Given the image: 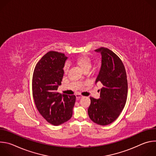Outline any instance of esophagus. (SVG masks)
I'll return each instance as SVG.
<instances>
[{
    "label": "esophagus",
    "mask_w": 156,
    "mask_h": 156,
    "mask_svg": "<svg viewBox=\"0 0 156 156\" xmlns=\"http://www.w3.org/2000/svg\"><path fill=\"white\" fill-rule=\"evenodd\" d=\"M82 97H83V96H81V95H80V94H76V98L77 99H80Z\"/></svg>",
    "instance_id": "esophagus-1"
}]
</instances>
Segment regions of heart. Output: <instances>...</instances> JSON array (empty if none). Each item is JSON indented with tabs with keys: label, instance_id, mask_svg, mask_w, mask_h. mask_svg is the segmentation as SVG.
<instances>
[{
	"label": "heart",
	"instance_id": "1",
	"mask_svg": "<svg viewBox=\"0 0 156 156\" xmlns=\"http://www.w3.org/2000/svg\"><path fill=\"white\" fill-rule=\"evenodd\" d=\"M75 64L83 71H89L91 67V60L90 58L87 55H82L77 57L75 60ZM68 70V65H65L64 66V71L66 72ZM82 79H80V81Z\"/></svg>",
	"mask_w": 156,
	"mask_h": 156
}]
</instances>
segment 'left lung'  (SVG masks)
Wrapping results in <instances>:
<instances>
[{"instance_id":"left-lung-1","label":"left lung","mask_w":156,"mask_h":156,"mask_svg":"<svg viewBox=\"0 0 156 156\" xmlns=\"http://www.w3.org/2000/svg\"><path fill=\"white\" fill-rule=\"evenodd\" d=\"M102 55L101 66L95 84L100 82L103 87L99 99L90 98L87 109L91 120L100 125H107L119 116L126 104L128 82L125 66L120 58L112 51L101 48L95 50Z\"/></svg>"}]
</instances>
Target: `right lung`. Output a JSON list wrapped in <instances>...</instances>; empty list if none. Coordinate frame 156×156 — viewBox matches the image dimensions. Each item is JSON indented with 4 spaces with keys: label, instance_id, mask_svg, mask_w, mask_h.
Returning a JSON list of instances; mask_svg holds the SVG:
<instances>
[{
    "label": "right lung",
    "instance_id": "obj_1",
    "mask_svg": "<svg viewBox=\"0 0 156 156\" xmlns=\"http://www.w3.org/2000/svg\"><path fill=\"white\" fill-rule=\"evenodd\" d=\"M68 57L50 51L37 63L33 76V96L41 115L49 123L58 126L72 116L76 96L57 93L61 84L63 70Z\"/></svg>",
    "mask_w": 156,
    "mask_h": 156
}]
</instances>
